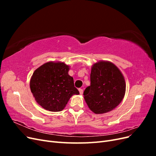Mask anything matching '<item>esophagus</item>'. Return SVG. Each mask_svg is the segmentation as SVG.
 Returning a JSON list of instances; mask_svg holds the SVG:
<instances>
[{
  "label": "esophagus",
  "mask_w": 156,
  "mask_h": 156,
  "mask_svg": "<svg viewBox=\"0 0 156 156\" xmlns=\"http://www.w3.org/2000/svg\"><path fill=\"white\" fill-rule=\"evenodd\" d=\"M79 91L80 94H83V89L79 88Z\"/></svg>",
  "instance_id": "obj_1"
}]
</instances>
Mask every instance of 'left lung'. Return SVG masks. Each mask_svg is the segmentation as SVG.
Returning a JSON list of instances; mask_svg holds the SVG:
<instances>
[{"label": "left lung", "mask_w": 156, "mask_h": 156, "mask_svg": "<svg viewBox=\"0 0 156 156\" xmlns=\"http://www.w3.org/2000/svg\"><path fill=\"white\" fill-rule=\"evenodd\" d=\"M126 87L124 75L116 65L98 61L91 68L90 86L84 91V100L95 114L110 112L122 102Z\"/></svg>", "instance_id": "left-lung-1"}]
</instances>
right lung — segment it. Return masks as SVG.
Wrapping results in <instances>:
<instances>
[{"mask_svg":"<svg viewBox=\"0 0 156 156\" xmlns=\"http://www.w3.org/2000/svg\"><path fill=\"white\" fill-rule=\"evenodd\" d=\"M69 70V66L64 62L50 61L33 73L30 81L31 92L36 101L45 110L62 111L71 97L79 94Z\"/></svg>","mask_w":156,"mask_h":156,"instance_id":"1","label":"right lung"}]
</instances>
